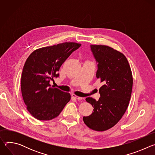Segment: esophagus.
<instances>
[{"mask_svg": "<svg viewBox=\"0 0 155 155\" xmlns=\"http://www.w3.org/2000/svg\"><path fill=\"white\" fill-rule=\"evenodd\" d=\"M72 97L75 99H77V100H81L83 99V97H79V96H77V95L75 94H72Z\"/></svg>", "mask_w": 155, "mask_h": 155, "instance_id": "esophagus-1", "label": "esophagus"}]
</instances>
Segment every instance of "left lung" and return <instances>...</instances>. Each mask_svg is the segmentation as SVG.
<instances>
[{
  "instance_id": "8db88e82",
  "label": "left lung",
  "mask_w": 155,
  "mask_h": 155,
  "mask_svg": "<svg viewBox=\"0 0 155 155\" xmlns=\"http://www.w3.org/2000/svg\"><path fill=\"white\" fill-rule=\"evenodd\" d=\"M91 49L98 62L97 78L103 82L97 101L92 97L86 101L94 107L93 112L83 117L85 124L96 131L114 127L122 118L128 107L133 78L129 62L121 52L107 45H91Z\"/></svg>"
}]
</instances>
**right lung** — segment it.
<instances>
[{"label":"right lung","mask_w":155,"mask_h":155,"mask_svg":"<svg viewBox=\"0 0 155 155\" xmlns=\"http://www.w3.org/2000/svg\"><path fill=\"white\" fill-rule=\"evenodd\" d=\"M80 46L64 42L37 49L28 58L21 75V93L29 112L37 120L55 118L71 100L69 93L51 87L50 81L59 76L61 65Z\"/></svg>","instance_id":"obj_1"}]
</instances>
